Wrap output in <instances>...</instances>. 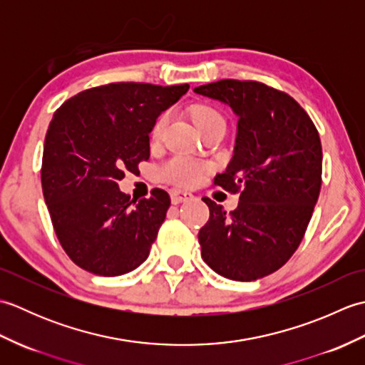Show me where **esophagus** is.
Wrapping results in <instances>:
<instances>
[{"instance_id": "esophagus-1", "label": "esophagus", "mask_w": 365, "mask_h": 365, "mask_svg": "<svg viewBox=\"0 0 365 365\" xmlns=\"http://www.w3.org/2000/svg\"><path fill=\"white\" fill-rule=\"evenodd\" d=\"M169 195H170V200H173V204L187 202V200H190L192 197L191 192L182 191V190H170Z\"/></svg>"}]
</instances>
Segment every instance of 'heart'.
Instances as JSON below:
<instances>
[{
  "instance_id": "1",
  "label": "heart",
  "mask_w": 365,
  "mask_h": 365,
  "mask_svg": "<svg viewBox=\"0 0 365 365\" xmlns=\"http://www.w3.org/2000/svg\"><path fill=\"white\" fill-rule=\"evenodd\" d=\"M192 119H195L197 128L200 133L210 128L215 123H226L224 122L222 114L216 110V108L210 105H197L192 110ZM169 122V113L165 111L161 113L157 119H155L150 136L153 141H160L165 135V130ZM204 173V166L199 165L197 161L182 157V155H174L169 160H166L158 169V175L161 180L174 183V185H182V187H190V185H195L200 175Z\"/></svg>"
}]
</instances>
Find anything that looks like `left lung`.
<instances>
[{"mask_svg":"<svg viewBox=\"0 0 365 365\" xmlns=\"http://www.w3.org/2000/svg\"><path fill=\"white\" fill-rule=\"evenodd\" d=\"M196 94L227 103L238 115L235 150L215 187L240 192L227 213L210 210L199 230L200 255L216 273L250 282L285 265L298 250L322 188V143L312 119L282 91L251 80H221Z\"/></svg>","mask_w":365,"mask_h":365,"instance_id":"left-lung-1","label":"left lung"}]
</instances>
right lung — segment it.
Returning a JSON list of instances; mask_svg holds the SVG:
<instances>
[{
    "label": "right lung",
    "instance_id": "add662e5",
    "mask_svg": "<svg viewBox=\"0 0 365 365\" xmlns=\"http://www.w3.org/2000/svg\"><path fill=\"white\" fill-rule=\"evenodd\" d=\"M188 89L190 84L110 83L80 92L53 114L43 144L42 191L53 229L75 265L113 277L149 257L169 195L153 188L149 199L136 202L118 182L149 160L155 119Z\"/></svg>",
    "mask_w": 365,
    "mask_h": 365
}]
</instances>
